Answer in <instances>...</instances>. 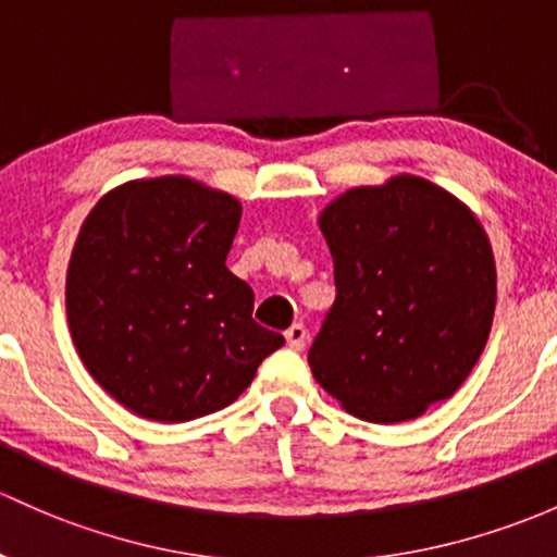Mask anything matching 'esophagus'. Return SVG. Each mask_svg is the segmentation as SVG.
Instances as JSON below:
<instances>
[{"label": "esophagus", "mask_w": 557, "mask_h": 557, "mask_svg": "<svg viewBox=\"0 0 557 557\" xmlns=\"http://www.w3.org/2000/svg\"><path fill=\"white\" fill-rule=\"evenodd\" d=\"M305 337H308V332H305L302 324H292L286 329V345H289L292 350H302Z\"/></svg>", "instance_id": "esophagus-1"}]
</instances>
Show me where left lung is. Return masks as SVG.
<instances>
[{"instance_id":"8db88e82","label":"left lung","mask_w":557,"mask_h":557,"mask_svg":"<svg viewBox=\"0 0 557 557\" xmlns=\"http://www.w3.org/2000/svg\"><path fill=\"white\" fill-rule=\"evenodd\" d=\"M337 297L308 350L315 382L367 422H406L459 391L486 348L496 265L457 196L398 175L319 218Z\"/></svg>"}]
</instances>
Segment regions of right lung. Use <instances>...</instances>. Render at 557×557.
<instances>
[{"label": "right lung", "mask_w": 557, "mask_h": 557, "mask_svg": "<svg viewBox=\"0 0 557 557\" xmlns=\"http://www.w3.org/2000/svg\"><path fill=\"white\" fill-rule=\"evenodd\" d=\"M238 220V199L183 175L119 185L87 214L65 276L69 329L95 382L137 417L225 409L284 345L225 268Z\"/></svg>", "instance_id": "add662e5"}]
</instances>
